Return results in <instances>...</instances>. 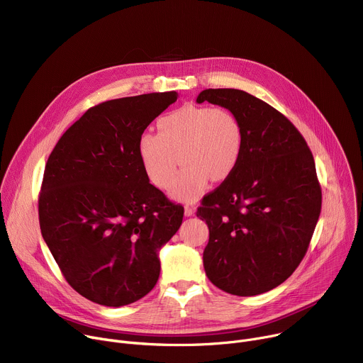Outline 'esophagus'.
Instances as JSON below:
<instances>
[{
    "label": "esophagus",
    "mask_w": 363,
    "mask_h": 363,
    "mask_svg": "<svg viewBox=\"0 0 363 363\" xmlns=\"http://www.w3.org/2000/svg\"><path fill=\"white\" fill-rule=\"evenodd\" d=\"M195 211H196V208H195L194 205H185V216H186V217L194 216Z\"/></svg>",
    "instance_id": "1"
}]
</instances>
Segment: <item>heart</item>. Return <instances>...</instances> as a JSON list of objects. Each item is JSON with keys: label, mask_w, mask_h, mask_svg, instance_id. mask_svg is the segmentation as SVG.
<instances>
[{"label": "heart", "mask_w": 363, "mask_h": 363, "mask_svg": "<svg viewBox=\"0 0 363 363\" xmlns=\"http://www.w3.org/2000/svg\"><path fill=\"white\" fill-rule=\"evenodd\" d=\"M160 133L145 132L138 152L149 181L168 189L177 167L171 196L192 202L208 188L210 179L224 181L237 168L242 153V129L225 109L185 105L158 122Z\"/></svg>", "instance_id": "obj_1"}]
</instances>
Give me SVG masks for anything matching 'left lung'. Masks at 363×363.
I'll return each instance as SVG.
<instances>
[{
	"label": "left lung",
	"mask_w": 363,
	"mask_h": 363,
	"mask_svg": "<svg viewBox=\"0 0 363 363\" xmlns=\"http://www.w3.org/2000/svg\"><path fill=\"white\" fill-rule=\"evenodd\" d=\"M198 103L228 109L242 129L235 171L196 211L210 230L203 269L235 296L266 293L297 269L316 228L322 189L313 155L294 125L238 89H205Z\"/></svg>",
	"instance_id": "left-lung-1"
}]
</instances>
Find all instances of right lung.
Listing matches in <instances>:
<instances>
[{
	"label": "right lung",
	"mask_w": 363,
	"mask_h": 363,
	"mask_svg": "<svg viewBox=\"0 0 363 363\" xmlns=\"http://www.w3.org/2000/svg\"><path fill=\"white\" fill-rule=\"evenodd\" d=\"M177 97L147 93L90 108L45 164L41 235L67 283L97 304L146 296L161 273L160 250L181 227L184 208L149 182L138 152L143 130Z\"/></svg>",
	"instance_id": "right-lung-1"
}]
</instances>
